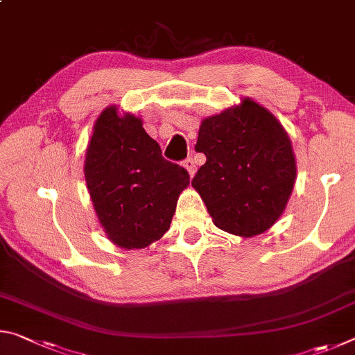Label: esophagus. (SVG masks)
I'll use <instances>...</instances> for the list:
<instances>
[{
  "label": "esophagus",
  "instance_id": "1",
  "mask_svg": "<svg viewBox=\"0 0 355 355\" xmlns=\"http://www.w3.org/2000/svg\"><path fill=\"white\" fill-rule=\"evenodd\" d=\"M183 166H184V169L188 171V173H189V177H194V173H196V163H194V159L192 158H188V159H184V163H183Z\"/></svg>",
  "mask_w": 355,
  "mask_h": 355
}]
</instances>
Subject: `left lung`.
Here are the masks:
<instances>
[{"label":"left lung","instance_id":"1","mask_svg":"<svg viewBox=\"0 0 355 355\" xmlns=\"http://www.w3.org/2000/svg\"><path fill=\"white\" fill-rule=\"evenodd\" d=\"M197 152L207 163L192 178L214 225L232 235H261L285 211L296 158L279 119L249 97L202 120Z\"/></svg>","mask_w":355,"mask_h":355}]
</instances>
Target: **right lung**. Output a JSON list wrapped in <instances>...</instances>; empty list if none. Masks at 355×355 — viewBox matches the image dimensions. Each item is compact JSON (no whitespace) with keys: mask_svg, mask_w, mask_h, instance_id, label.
<instances>
[{"mask_svg":"<svg viewBox=\"0 0 355 355\" xmlns=\"http://www.w3.org/2000/svg\"><path fill=\"white\" fill-rule=\"evenodd\" d=\"M84 178L107 239L122 249H144L169 230L177 200L188 188L183 167L166 161L142 119L101 111L84 159Z\"/></svg>","mask_w":355,"mask_h":355,"instance_id":"right-lung-1","label":"right lung"}]
</instances>
